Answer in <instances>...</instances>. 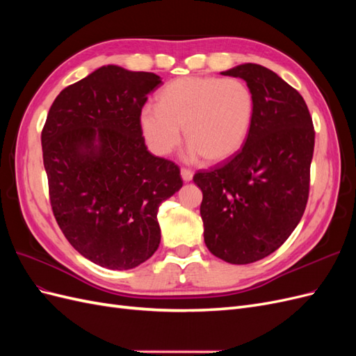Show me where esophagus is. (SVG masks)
<instances>
[{"label":"esophagus","instance_id":"obj_1","mask_svg":"<svg viewBox=\"0 0 356 356\" xmlns=\"http://www.w3.org/2000/svg\"><path fill=\"white\" fill-rule=\"evenodd\" d=\"M181 177H182V179H184L186 182L191 181L193 179V170L187 169V168H182L181 169Z\"/></svg>","mask_w":356,"mask_h":356}]
</instances>
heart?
I'll list each match as a JSON object with an SVG mask.
<instances>
[{
  "instance_id": "obj_1",
  "label": "heart",
  "mask_w": 356,
  "mask_h": 356,
  "mask_svg": "<svg viewBox=\"0 0 356 356\" xmlns=\"http://www.w3.org/2000/svg\"><path fill=\"white\" fill-rule=\"evenodd\" d=\"M255 114L250 86L239 79L190 75L174 80L157 95V106L139 113V124L154 153L169 154L184 131L191 156L209 163L232 157L242 148Z\"/></svg>"
}]
</instances>
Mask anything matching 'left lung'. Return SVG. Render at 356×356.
I'll use <instances>...</instances> for the list:
<instances>
[{
  "mask_svg": "<svg viewBox=\"0 0 356 356\" xmlns=\"http://www.w3.org/2000/svg\"><path fill=\"white\" fill-rule=\"evenodd\" d=\"M221 74L250 86L254 122L238 153L197 170L193 181L203 193L208 250L227 263L248 264L275 252L303 217L315 129L303 96L273 71L243 63Z\"/></svg>",
  "mask_w": 356,
  "mask_h": 356,
  "instance_id": "obj_1",
  "label": "left lung"
}]
</instances>
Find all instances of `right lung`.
Returning a JSON list of instances; mask_svg holds the SVG:
<instances>
[{
	"label": "right lung",
	"mask_w": 356,
	"mask_h": 356,
	"mask_svg": "<svg viewBox=\"0 0 356 356\" xmlns=\"http://www.w3.org/2000/svg\"><path fill=\"white\" fill-rule=\"evenodd\" d=\"M153 72L108 65L63 89L41 131L59 229L88 260L127 270L160 243L159 207L182 187L174 161L148 152L139 124Z\"/></svg>",
	"instance_id": "obj_1"
}]
</instances>
